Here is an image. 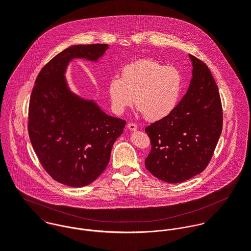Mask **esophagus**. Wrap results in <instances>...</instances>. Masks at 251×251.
<instances>
[{
	"label": "esophagus",
	"mask_w": 251,
	"mask_h": 251,
	"mask_svg": "<svg viewBox=\"0 0 251 251\" xmlns=\"http://www.w3.org/2000/svg\"><path fill=\"white\" fill-rule=\"evenodd\" d=\"M127 128L131 131H135L137 129V126L135 124H132V123H129L127 124Z\"/></svg>",
	"instance_id": "obj_1"
}]
</instances>
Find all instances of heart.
Listing matches in <instances>:
<instances>
[{
	"mask_svg": "<svg viewBox=\"0 0 251 251\" xmlns=\"http://www.w3.org/2000/svg\"><path fill=\"white\" fill-rule=\"evenodd\" d=\"M180 72L153 60H140L127 65L122 78L113 77L108 95L115 113L123 114L135 100L138 111L149 121L169 116L177 107L182 92Z\"/></svg>",
	"mask_w": 251,
	"mask_h": 251,
	"instance_id": "1",
	"label": "heart"
}]
</instances>
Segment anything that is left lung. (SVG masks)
<instances>
[{
	"instance_id": "left-lung-1",
	"label": "left lung",
	"mask_w": 251,
	"mask_h": 251,
	"mask_svg": "<svg viewBox=\"0 0 251 251\" xmlns=\"http://www.w3.org/2000/svg\"><path fill=\"white\" fill-rule=\"evenodd\" d=\"M192 78L175 110L145 128L151 150L145 165L170 183L191 179L209 164L222 130V106L215 79L205 63L189 55Z\"/></svg>"
}]
</instances>
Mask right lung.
<instances>
[{"label":"right lung","mask_w":251,"mask_h":251,"mask_svg":"<svg viewBox=\"0 0 251 251\" xmlns=\"http://www.w3.org/2000/svg\"><path fill=\"white\" fill-rule=\"evenodd\" d=\"M107 49L108 44L70 46L40 71L31 95L28 131L34 151L53 179L72 187L100 177L126 126L95 100L74 94L66 79L72 60L98 62Z\"/></svg>","instance_id":"1"}]
</instances>
